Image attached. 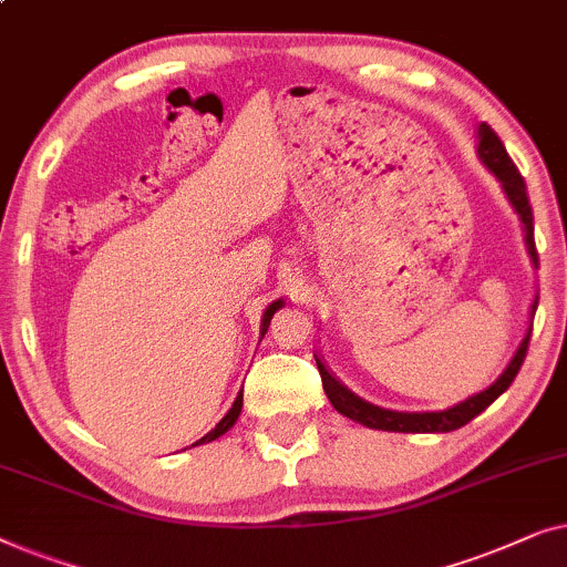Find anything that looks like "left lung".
I'll return each mask as SVG.
<instances>
[{"instance_id": "1", "label": "left lung", "mask_w": 567, "mask_h": 567, "mask_svg": "<svg viewBox=\"0 0 567 567\" xmlns=\"http://www.w3.org/2000/svg\"><path fill=\"white\" fill-rule=\"evenodd\" d=\"M477 135H481V143H477V154H481L483 164L488 166V169L501 179V185H504L508 200H512V205L516 207V213H519V218L524 223V230H526V246H529L534 265H537L539 254H537V244H534V213H532V205H529V193H526V182L519 174V169H516V164L512 162V156H508L504 141L498 138V133L493 131L491 125L483 123L481 131H477ZM532 310H537V302H534ZM529 337H532V331L526 333L522 347L516 349L514 360L508 362L504 374H501V378L493 382L491 388H485L483 393L467 398V401L452 405V409L434 411V413H398V411L378 409V405H372V403L362 401V398H357L352 390H347L339 380H333L329 370H326V367L321 364V360H316V364H318V372H321L323 390H326V395H329L331 405L339 413H344L347 419H352V421H357V424L370 426V429H382V432L440 434V432H454V429L465 426L467 421H473L477 413H483L493 401H496L501 393H504L508 385H512L514 378L519 374L522 364H524L526 349H529Z\"/></svg>"}]
</instances>
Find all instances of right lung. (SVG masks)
I'll return each instance as SVG.
<instances>
[{
  "label": "right lung",
  "instance_id": "right-lung-1",
  "mask_svg": "<svg viewBox=\"0 0 567 567\" xmlns=\"http://www.w3.org/2000/svg\"><path fill=\"white\" fill-rule=\"evenodd\" d=\"M277 308H282V300H277V302H272V306L267 308V313H265V318H261V337H265L267 333V329H269V321H272V316L277 313ZM241 405H244V393H238L236 395V401H234V405H230V411L226 413V416H223L218 424H215V429L213 432H207L203 440H197L193 446H197V444H205V442H213V440H218L220 434H226L230 426L236 424V419H238V413H241Z\"/></svg>",
  "mask_w": 567,
  "mask_h": 567
}]
</instances>
